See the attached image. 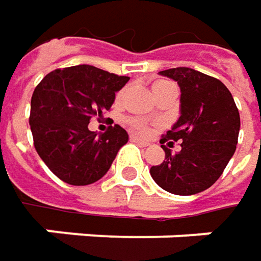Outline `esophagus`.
I'll list each match as a JSON object with an SVG mask.
<instances>
[{
    "label": "esophagus",
    "mask_w": 261,
    "mask_h": 261,
    "mask_svg": "<svg viewBox=\"0 0 261 261\" xmlns=\"http://www.w3.org/2000/svg\"><path fill=\"white\" fill-rule=\"evenodd\" d=\"M130 141H132V142H135V144H138V145H141V146L149 145V142H148V141H144V139H141V138H138V136H135V135H130Z\"/></svg>",
    "instance_id": "obj_1"
}]
</instances>
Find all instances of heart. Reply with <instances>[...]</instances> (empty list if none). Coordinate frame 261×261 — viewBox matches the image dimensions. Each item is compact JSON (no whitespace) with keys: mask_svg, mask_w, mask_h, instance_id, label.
<instances>
[{"mask_svg":"<svg viewBox=\"0 0 261 261\" xmlns=\"http://www.w3.org/2000/svg\"><path fill=\"white\" fill-rule=\"evenodd\" d=\"M168 87H174V84H173V83H170V81H167V80H158L155 84H154V93H156V91H161V90L168 88ZM125 94H126V87L117 91V94H116V103H120V101L123 100ZM126 122H127V125L130 126V127L135 130L136 134H141V135H148V134L152 130V125H151L148 120L142 119V117L130 116V117H127V119H126Z\"/></svg>","mask_w":261,"mask_h":261,"instance_id":"1","label":"heart"}]
</instances>
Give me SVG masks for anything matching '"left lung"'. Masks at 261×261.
<instances>
[{"mask_svg":"<svg viewBox=\"0 0 261 261\" xmlns=\"http://www.w3.org/2000/svg\"><path fill=\"white\" fill-rule=\"evenodd\" d=\"M160 74L173 78L180 87L181 116L161 136L166 158L160 166L151 167L149 173L166 192L196 195L215 183L234 155L240 113L229 90L214 76L185 66ZM177 140L182 151L171 154L169 148Z\"/></svg>","mask_w":261,"mask_h":261,"instance_id":"obj_1","label":"left lung"}]
</instances>
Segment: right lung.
<instances>
[{"mask_svg":"<svg viewBox=\"0 0 261 261\" xmlns=\"http://www.w3.org/2000/svg\"><path fill=\"white\" fill-rule=\"evenodd\" d=\"M127 81L129 76L76 65L55 69L37 84L29 123L37 154L58 178L86 186L109 171L129 136L119 125L97 135L88 123L110 110L115 93Z\"/></svg>","mask_w":261,"mask_h":261,"instance_id":"add662e5","label":"right lung"}]
</instances>
